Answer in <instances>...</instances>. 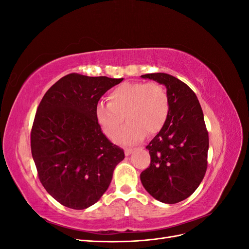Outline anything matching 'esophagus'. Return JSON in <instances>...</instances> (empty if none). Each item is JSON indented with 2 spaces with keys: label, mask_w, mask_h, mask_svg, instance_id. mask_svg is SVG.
Returning a JSON list of instances; mask_svg holds the SVG:
<instances>
[{
  "label": "esophagus",
  "mask_w": 249,
  "mask_h": 249,
  "mask_svg": "<svg viewBox=\"0 0 249 249\" xmlns=\"http://www.w3.org/2000/svg\"><path fill=\"white\" fill-rule=\"evenodd\" d=\"M133 148H126V149H124V154H125V156H130L132 153H133Z\"/></svg>",
  "instance_id": "34e87169"
}]
</instances>
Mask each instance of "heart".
<instances>
[{
	"label": "heart",
	"instance_id": "b5f03b06",
	"mask_svg": "<svg viewBox=\"0 0 249 249\" xmlns=\"http://www.w3.org/2000/svg\"><path fill=\"white\" fill-rule=\"evenodd\" d=\"M108 101L96 105V122L106 136L113 138L125 117L128 124L115 137L124 145L141 141L146 133L159 132L169 113L167 90L158 82L124 83L112 90Z\"/></svg>",
	"mask_w": 249,
	"mask_h": 249
}]
</instances>
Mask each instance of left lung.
<instances>
[{
  "instance_id": "8db88e82",
  "label": "left lung",
  "mask_w": 249,
  "mask_h": 249,
  "mask_svg": "<svg viewBox=\"0 0 249 249\" xmlns=\"http://www.w3.org/2000/svg\"><path fill=\"white\" fill-rule=\"evenodd\" d=\"M163 84L169 113L161 131L149 142L150 164L140 179L154 198L177 203L189 197L206 175L209 135L197 96L184 82L168 73L141 76Z\"/></svg>"
}]
</instances>
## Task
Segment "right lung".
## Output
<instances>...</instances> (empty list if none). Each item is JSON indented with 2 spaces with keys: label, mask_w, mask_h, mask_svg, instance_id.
<instances>
[{
  "label": "right lung",
  "mask_w": 249,
  "mask_h": 249,
  "mask_svg": "<svg viewBox=\"0 0 249 249\" xmlns=\"http://www.w3.org/2000/svg\"><path fill=\"white\" fill-rule=\"evenodd\" d=\"M123 80L70 73L48 90L37 108L32 157L44 189L64 207L94 205L124 159V149L105 136L95 118L101 97Z\"/></svg>",
  "instance_id": "add662e5"
}]
</instances>
